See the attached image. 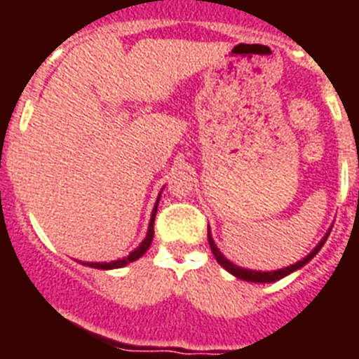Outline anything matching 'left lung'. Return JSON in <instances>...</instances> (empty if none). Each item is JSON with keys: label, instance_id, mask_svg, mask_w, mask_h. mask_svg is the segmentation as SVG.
<instances>
[{"label": "left lung", "instance_id": "left-lung-1", "mask_svg": "<svg viewBox=\"0 0 359 359\" xmlns=\"http://www.w3.org/2000/svg\"><path fill=\"white\" fill-rule=\"evenodd\" d=\"M330 231H332V229H328V233L323 236V240H320V242H318V244L313 248L311 253H307V255L304 257L302 261L294 262V264H290V266H287V268L270 270V272H261V270H250V268H242V266H238V264H235V262H231L229 259H227V257H225L224 253L218 250V245H216L212 235H210V227H208V244H210V250H212L214 257H216V261H218L219 264H222V266L227 270V272L233 273L235 278L244 279V281H250V283H273V281H279V279H283L285 276H289V273L296 272V270H300L302 266H306L307 262L311 261L313 257L317 255L318 251H320V248H323L324 242H326V238H328Z\"/></svg>", "mask_w": 359, "mask_h": 359}]
</instances>
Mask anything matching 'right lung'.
<instances>
[{
    "label": "right lung",
    "mask_w": 359,
    "mask_h": 359,
    "mask_svg": "<svg viewBox=\"0 0 359 359\" xmlns=\"http://www.w3.org/2000/svg\"><path fill=\"white\" fill-rule=\"evenodd\" d=\"M163 190V188H162ZM160 196H162V191L158 194V199H156V205L152 208V214H151V222H149V229H147V236L143 238L137 248L134 251H130V255L123 257V259H117V261H111V262H81V264H86L89 268H98V270H114V268H123L130 262L137 261L140 257L145 255V251L151 248V242H152V236H154V216H156V210H158V203H160Z\"/></svg>",
    "instance_id": "1"
}]
</instances>
